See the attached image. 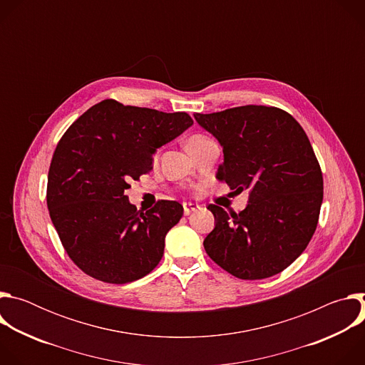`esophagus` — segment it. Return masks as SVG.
Instances as JSON below:
<instances>
[{"mask_svg": "<svg viewBox=\"0 0 365 365\" xmlns=\"http://www.w3.org/2000/svg\"><path fill=\"white\" fill-rule=\"evenodd\" d=\"M197 207H199V205H196V203L185 202V203H183V212H185V215H189V214L195 212V211L197 210Z\"/></svg>", "mask_w": 365, "mask_h": 365, "instance_id": "1", "label": "esophagus"}]
</instances>
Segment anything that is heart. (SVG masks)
<instances>
[{
    "instance_id": "heart-1",
    "label": "heart",
    "mask_w": 365,
    "mask_h": 365,
    "mask_svg": "<svg viewBox=\"0 0 365 365\" xmlns=\"http://www.w3.org/2000/svg\"><path fill=\"white\" fill-rule=\"evenodd\" d=\"M210 138H207L206 135H202V134H195V135H190L186 141V147H193V145H197V144H202L205 141H207Z\"/></svg>"
}]
</instances>
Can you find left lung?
I'll use <instances>...</instances> for the list:
<instances>
[{
  "label": "left lung",
  "mask_w": 365,
  "mask_h": 365,
  "mask_svg": "<svg viewBox=\"0 0 365 365\" xmlns=\"http://www.w3.org/2000/svg\"><path fill=\"white\" fill-rule=\"evenodd\" d=\"M193 117L222 147L218 179L237 193L250 190L240 214L207 206L215 228L203 241L206 254L244 280L283 272L314 235L324 199L321 166L306 133L286 111L264 106Z\"/></svg>",
  "instance_id": "8db88e82"
}]
</instances>
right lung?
<instances>
[{"label": "right lung", "instance_id": "1", "mask_svg": "<svg viewBox=\"0 0 365 365\" xmlns=\"http://www.w3.org/2000/svg\"><path fill=\"white\" fill-rule=\"evenodd\" d=\"M193 124L114 99L82 114L61 138L47 178V207L72 262L91 277L124 284L160 263L166 234L182 215L176 200L137 211L124 193L153 169V154Z\"/></svg>", "mask_w": 365, "mask_h": 365}]
</instances>
